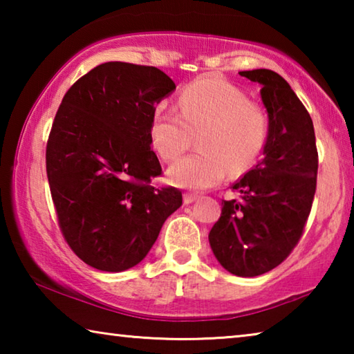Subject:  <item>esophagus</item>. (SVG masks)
<instances>
[{
  "label": "esophagus",
  "mask_w": 354,
  "mask_h": 354,
  "mask_svg": "<svg viewBox=\"0 0 354 354\" xmlns=\"http://www.w3.org/2000/svg\"><path fill=\"white\" fill-rule=\"evenodd\" d=\"M196 198H198V195L195 194H184V205H190V203H194Z\"/></svg>",
  "instance_id": "obj_1"
}]
</instances>
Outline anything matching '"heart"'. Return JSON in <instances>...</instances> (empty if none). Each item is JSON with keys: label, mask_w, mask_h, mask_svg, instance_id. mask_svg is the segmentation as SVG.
I'll return each instance as SVG.
<instances>
[{"label": "heart", "mask_w": 354, "mask_h": 354, "mask_svg": "<svg viewBox=\"0 0 354 354\" xmlns=\"http://www.w3.org/2000/svg\"><path fill=\"white\" fill-rule=\"evenodd\" d=\"M178 109L179 115L158 111L149 128L151 145L164 162L176 160L196 137L198 151L167 171L175 187H212L227 170H247L267 142L268 120L262 107L220 77L205 76L189 84L179 95Z\"/></svg>", "instance_id": "heart-1"}]
</instances>
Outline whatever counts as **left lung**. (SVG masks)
Listing matches in <instances>:
<instances>
[{
    "mask_svg": "<svg viewBox=\"0 0 354 354\" xmlns=\"http://www.w3.org/2000/svg\"><path fill=\"white\" fill-rule=\"evenodd\" d=\"M239 75L262 86L268 136L259 162L232 185L241 200L221 201L209 243L225 270L248 278L273 270L298 243L313 207L319 154L313 118L283 76L267 68Z\"/></svg>",
    "mask_w": 354,
    "mask_h": 354,
    "instance_id": "obj_1",
    "label": "left lung"
}]
</instances>
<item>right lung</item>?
<instances>
[{
  "label": "right lung",
  "mask_w": 354,
  "mask_h": 354,
  "mask_svg": "<svg viewBox=\"0 0 354 354\" xmlns=\"http://www.w3.org/2000/svg\"><path fill=\"white\" fill-rule=\"evenodd\" d=\"M176 86L147 65L106 62L80 77L59 106L46 143V175L59 227L73 253L103 272H123L151 250L183 205L162 173L149 128Z\"/></svg>",
  "instance_id": "right-lung-1"
}]
</instances>
